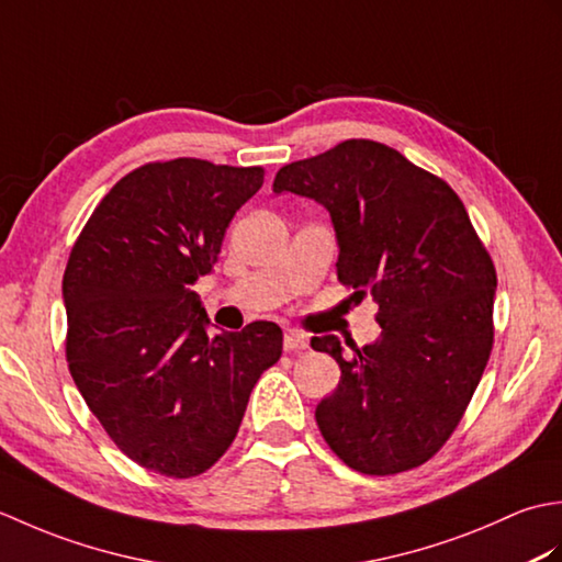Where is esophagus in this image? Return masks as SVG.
I'll use <instances>...</instances> for the list:
<instances>
[{
	"instance_id": "1",
	"label": "esophagus",
	"mask_w": 562,
	"mask_h": 562,
	"mask_svg": "<svg viewBox=\"0 0 562 562\" xmlns=\"http://www.w3.org/2000/svg\"><path fill=\"white\" fill-rule=\"evenodd\" d=\"M284 352H300L308 348V338L300 330H288L284 333Z\"/></svg>"
}]
</instances>
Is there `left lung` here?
<instances>
[{
  "instance_id": "1",
  "label": "left lung",
  "mask_w": 562,
  "mask_h": 562,
  "mask_svg": "<svg viewBox=\"0 0 562 562\" xmlns=\"http://www.w3.org/2000/svg\"><path fill=\"white\" fill-rule=\"evenodd\" d=\"M272 190L328 210L338 280L379 304L372 345L345 357L336 336L312 338L340 364L316 405L321 435L360 473L415 469L459 425L493 350L497 274L469 212L441 178L372 139L282 166Z\"/></svg>"
}]
</instances>
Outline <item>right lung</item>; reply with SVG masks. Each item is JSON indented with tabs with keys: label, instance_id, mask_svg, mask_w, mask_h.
Listing matches in <instances>:
<instances>
[{
	"label": "right lung",
	"instance_id": "1",
	"mask_svg": "<svg viewBox=\"0 0 562 562\" xmlns=\"http://www.w3.org/2000/svg\"><path fill=\"white\" fill-rule=\"evenodd\" d=\"M260 186V166L145 164L99 202L69 254L71 379L117 449L154 473L207 471L282 355V330L270 321L210 336L193 292Z\"/></svg>",
	"mask_w": 562,
	"mask_h": 562
}]
</instances>
